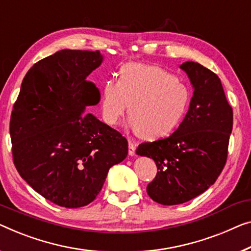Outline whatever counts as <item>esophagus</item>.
Wrapping results in <instances>:
<instances>
[{
    "mask_svg": "<svg viewBox=\"0 0 251 251\" xmlns=\"http://www.w3.org/2000/svg\"><path fill=\"white\" fill-rule=\"evenodd\" d=\"M135 150H136V145L133 143V142H130L129 141V143H128V153H129V155H135Z\"/></svg>",
    "mask_w": 251,
    "mask_h": 251,
    "instance_id": "34e87169",
    "label": "esophagus"
}]
</instances>
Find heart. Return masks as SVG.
I'll use <instances>...</instances> for the list:
<instances>
[{
    "instance_id": "b5f03b06",
    "label": "heart",
    "mask_w": 251,
    "mask_h": 251,
    "mask_svg": "<svg viewBox=\"0 0 251 251\" xmlns=\"http://www.w3.org/2000/svg\"><path fill=\"white\" fill-rule=\"evenodd\" d=\"M190 91L159 66L129 63L119 70L118 82L101 88V116L110 126L121 124L128 111L129 127L145 140L168 136L182 122L190 104Z\"/></svg>"
}]
</instances>
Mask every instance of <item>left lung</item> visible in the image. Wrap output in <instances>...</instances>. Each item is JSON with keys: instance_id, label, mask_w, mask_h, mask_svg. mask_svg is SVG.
Here are the masks:
<instances>
[{"instance_id": "1", "label": "left lung", "mask_w": 251, "mask_h": 251, "mask_svg": "<svg viewBox=\"0 0 251 251\" xmlns=\"http://www.w3.org/2000/svg\"><path fill=\"white\" fill-rule=\"evenodd\" d=\"M180 69L194 89L184 121L169 137L136 149L137 155L154 160L158 174L147 192L162 205L186 203L214 184L226 162L233 125L232 108L219 76L195 62Z\"/></svg>"}]
</instances>
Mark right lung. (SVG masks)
Listing matches in <instances>:
<instances>
[{"label": "right lung", "mask_w": 251, "mask_h": 251, "mask_svg": "<svg viewBox=\"0 0 251 251\" xmlns=\"http://www.w3.org/2000/svg\"><path fill=\"white\" fill-rule=\"evenodd\" d=\"M99 50H63L37 62L21 83L10 121L13 162L37 193L63 207L95 201L126 138L85 111L100 100L87 80L101 65Z\"/></svg>", "instance_id": "right-lung-1"}]
</instances>
